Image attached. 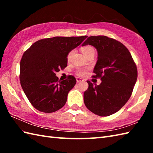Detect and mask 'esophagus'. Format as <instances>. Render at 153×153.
Masks as SVG:
<instances>
[{"label":"esophagus","instance_id":"34e87169","mask_svg":"<svg viewBox=\"0 0 153 153\" xmlns=\"http://www.w3.org/2000/svg\"><path fill=\"white\" fill-rule=\"evenodd\" d=\"M76 81L77 82H83L84 79L82 78H80V77H76Z\"/></svg>","mask_w":153,"mask_h":153}]
</instances>
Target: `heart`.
I'll return each instance as SVG.
<instances>
[{
    "mask_svg": "<svg viewBox=\"0 0 153 153\" xmlns=\"http://www.w3.org/2000/svg\"><path fill=\"white\" fill-rule=\"evenodd\" d=\"M82 51L83 54L85 55L86 57L87 56H89V55H90V54H95V50H94V48L91 46H85V47H82ZM74 53V51H71L69 53H68V56H67L68 60H70L71 59V56H73ZM85 74V70H84L83 69H79L77 70V74L80 75V76H82V75H84Z\"/></svg>",
    "mask_w": 153,
    "mask_h": 153,
    "instance_id": "heart-1",
    "label": "heart"
}]
</instances>
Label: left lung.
I'll use <instances>...</instances> for the list:
<instances>
[{
  "label": "left lung",
  "instance_id": "8db88e82",
  "mask_svg": "<svg viewBox=\"0 0 153 153\" xmlns=\"http://www.w3.org/2000/svg\"><path fill=\"white\" fill-rule=\"evenodd\" d=\"M87 45L93 46L98 53L93 77L100 78L102 82L94 86L87 81L89 87L83 94L84 103L97 115H112L130 98L137 79V66L128 48L114 39L91 36L82 46Z\"/></svg>",
  "mask_w": 153,
  "mask_h": 153
}]
</instances>
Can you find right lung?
Wrapping results in <instances>:
<instances>
[{"label": "right lung", "instance_id": "1", "mask_svg": "<svg viewBox=\"0 0 153 153\" xmlns=\"http://www.w3.org/2000/svg\"><path fill=\"white\" fill-rule=\"evenodd\" d=\"M87 36L54 37L34 43L20 61L21 86L28 100L39 111L51 113L64 106L68 94L76 83L72 76L58 80L56 72L68 64V54Z\"/></svg>", "mask_w": 153, "mask_h": 153}]
</instances>
